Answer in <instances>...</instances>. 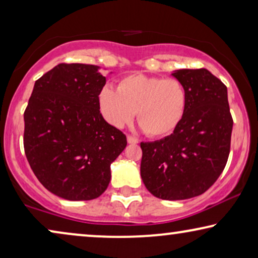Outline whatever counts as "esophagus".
<instances>
[{
	"mask_svg": "<svg viewBox=\"0 0 258 258\" xmlns=\"http://www.w3.org/2000/svg\"><path fill=\"white\" fill-rule=\"evenodd\" d=\"M126 141H128V143H130V144H137V143H139V141H137L135 137H133V136L126 137Z\"/></svg>",
	"mask_w": 258,
	"mask_h": 258,
	"instance_id": "esophagus-1",
	"label": "esophagus"
}]
</instances>
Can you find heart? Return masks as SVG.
Here are the masks:
<instances>
[{
	"instance_id": "obj_1",
	"label": "heart",
	"mask_w": 258,
	"mask_h": 258,
	"mask_svg": "<svg viewBox=\"0 0 258 258\" xmlns=\"http://www.w3.org/2000/svg\"><path fill=\"white\" fill-rule=\"evenodd\" d=\"M188 95L175 79L133 74L119 81L117 89L104 86L98 93L101 114L109 124L121 129L137 116L150 137L171 135L184 117Z\"/></svg>"
}]
</instances>
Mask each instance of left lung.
Here are the masks:
<instances>
[{
  "label": "left lung",
  "instance_id": "left-lung-1",
  "mask_svg": "<svg viewBox=\"0 0 258 258\" xmlns=\"http://www.w3.org/2000/svg\"><path fill=\"white\" fill-rule=\"evenodd\" d=\"M171 75L188 95L184 117L171 135L141 143V177L155 197L178 201L202 195L220 177L234 122L227 87L209 70L179 69Z\"/></svg>",
  "mask_w": 258,
  "mask_h": 258
}]
</instances>
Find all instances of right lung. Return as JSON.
<instances>
[{
  "label": "right lung",
  "instance_id": "right-lung-1",
  "mask_svg": "<svg viewBox=\"0 0 258 258\" xmlns=\"http://www.w3.org/2000/svg\"><path fill=\"white\" fill-rule=\"evenodd\" d=\"M100 67L61 63L35 82L24 111V151L42 185L68 201L97 199L126 137L102 116Z\"/></svg>",
  "mask_w": 258,
  "mask_h": 258
}]
</instances>
